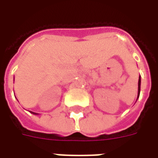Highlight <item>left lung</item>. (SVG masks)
I'll list each match as a JSON object with an SVG mask.
<instances>
[{"mask_svg":"<svg viewBox=\"0 0 158 158\" xmlns=\"http://www.w3.org/2000/svg\"><path fill=\"white\" fill-rule=\"evenodd\" d=\"M140 82H141V80H140V76H139V81H138V95H137V99L139 98V92H140ZM136 101H137V100H136Z\"/></svg>","mask_w":158,"mask_h":158,"instance_id":"obj_1","label":"left lung"}]
</instances>
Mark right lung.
Masks as SVG:
<instances>
[{"mask_svg":"<svg viewBox=\"0 0 158 158\" xmlns=\"http://www.w3.org/2000/svg\"><path fill=\"white\" fill-rule=\"evenodd\" d=\"M30 113H33V114H35V115H37V114H38V113H33V112H30Z\"/></svg>","mask_w":158,"mask_h":158,"instance_id":"right-lung-1","label":"right lung"}]
</instances>
